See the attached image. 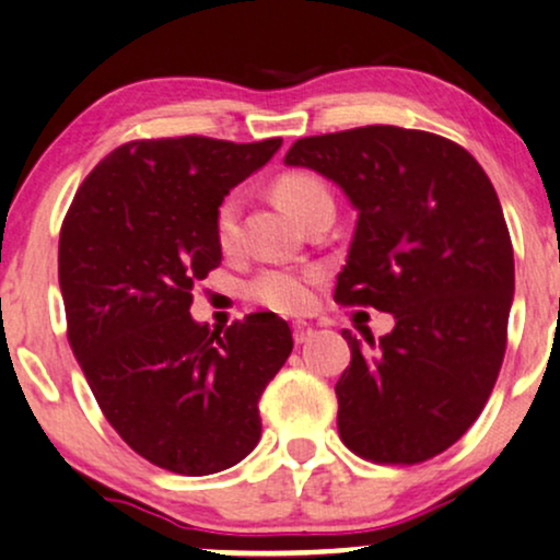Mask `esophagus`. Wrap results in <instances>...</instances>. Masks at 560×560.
<instances>
[{"instance_id":"esophagus-1","label":"esophagus","mask_w":560,"mask_h":560,"mask_svg":"<svg viewBox=\"0 0 560 560\" xmlns=\"http://www.w3.org/2000/svg\"><path fill=\"white\" fill-rule=\"evenodd\" d=\"M314 332H316L314 324H308V322H295L293 324V340L295 342H306Z\"/></svg>"}]
</instances>
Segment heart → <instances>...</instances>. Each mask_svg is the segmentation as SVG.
Here are the masks:
<instances>
[{
  "mask_svg": "<svg viewBox=\"0 0 560 560\" xmlns=\"http://www.w3.org/2000/svg\"><path fill=\"white\" fill-rule=\"evenodd\" d=\"M275 197L278 202L299 218L301 223L308 215H314L322 207H332V195L324 186L322 178L312 174H285L275 182ZM238 218H241V199L236 195H228L218 205L215 212V236L223 248H231L238 238ZM319 278L316 269H299V267H267L254 280L248 282V295L261 306L272 312L295 314L303 312L314 299V282Z\"/></svg>",
  "mask_w": 560,
  "mask_h": 560,
  "instance_id": "obj_1",
  "label": "heart"
}]
</instances>
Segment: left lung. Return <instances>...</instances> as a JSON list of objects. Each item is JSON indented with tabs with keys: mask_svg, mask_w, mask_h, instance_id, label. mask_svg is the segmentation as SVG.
<instances>
[{
	"mask_svg": "<svg viewBox=\"0 0 560 560\" xmlns=\"http://www.w3.org/2000/svg\"><path fill=\"white\" fill-rule=\"evenodd\" d=\"M285 165L329 178L358 212L335 301L395 316L365 345L342 332L345 446L386 465L436 457L478 420L506 350L514 248L491 178L457 142L384 124L303 137Z\"/></svg>",
	"mask_w": 560,
	"mask_h": 560,
	"instance_id": "1",
	"label": "left lung"
}]
</instances>
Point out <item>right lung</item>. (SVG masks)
<instances>
[{
    "label": "right lung",
    "mask_w": 560,
    "mask_h": 560,
    "mask_svg": "<svg viewBox=\"0 0 560 560\" xmlns=\"http://www.w3.org/2000/svg\"><path fill=\"white\" fill-rule=\"evenodd\" d=\"M282 140H137L90 171L59 236L67 337L114 431L163 470L238 465L259 397L293 350L288 322L252 314L210 332L191 293L223 259L215 212Z\"/></svg>",
    "instance_id": "obj_1"
}]
</instances>
